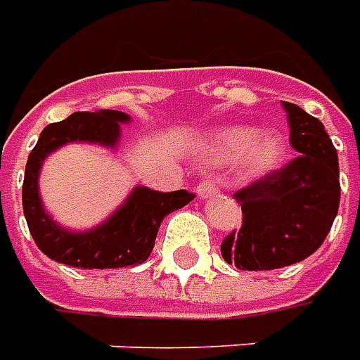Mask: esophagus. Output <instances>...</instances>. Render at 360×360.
Here are the masks:
<instances>
[{
	"instance_id": "obj_1",
	"label": "esophagus",
	"mask_w": 360,
	"mask_h": 360,
	"mask_svg": "<svg viewBox=\"0 0 360 360\" xmlns=\"http://www.w3.org/2000/svg\"><path fill=\"white\" fill-rule=\"evenodd\" d=\"M195 188H197L198 197H202V198L212 197V195H216V193L220 191V188H218V185H216V183H212V181H200V183H198Z\"/></svg>"
}]
</instances>
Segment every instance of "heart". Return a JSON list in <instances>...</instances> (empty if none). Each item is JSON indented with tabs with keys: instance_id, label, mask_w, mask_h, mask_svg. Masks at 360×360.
Returning <instances> with one entry per match:
<instances>
[{
	"instance_id": "heart-1",
	"label": "heart",
	"mask_w": 360,
	"mask_h": 360,
	"mask_svg": "<svg viewBox=\"0 0 360 360\" xmlns=\"http://www.w3.org/2000/svg\"><path fill=\"white\" fill-rule=\"evenodd\" d=\"M212 152L222 162H243L253 175L275 169L285 155V140L276 132H265L255 127L220 128L212 138Z\"/></svg>"
}]
</instances>
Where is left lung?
Wrapping results in <instances>:
<instances>
[{"mask_svg":"<svg viewBox=\"0 0 360 360\" xmlns=\"http://www.w3.org/2000/svg\"><path fill=\"white\" fill-rule=\"evenodd\" d=\"M290 146L298 158L233 193L241 206L240 232L220 251L241 271H271L310 257L331 230L339 210V162L326 128L298 105L283 101Z\"/></svg>","mask_w":360,"mask_h":360,"instance_id":"obj_1","label":"left lung"}]
</instances>
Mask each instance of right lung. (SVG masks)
<instances>
[{
  "instance_id": "add662e5",
  "label": "right lung",
  "mask_w": 360,
  "mask_h": 360,
  "mask_svg": "<svg viewBox=\"0 0 360 360\" xmlns=\"http://www.w3.org/2000/svg\"><path fill=\"white\" fill-rule=\"evenodd\" d=\"M120 122H128V115L120 110L74 112L66 120L44 128L29 154L22 181V212L39 250L58 263L77 269H119L144 263L154 250L163 218L195 198L185 188L158 193L136 187L127 202L95 230L75 233L52 222L39 197V172L44 158L68 142L115 146L120 136Z\"/></svg>"
}]
</instances>
